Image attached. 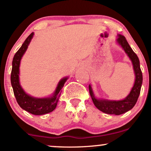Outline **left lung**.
<instances>
[{
  "label": "left lung",
  "mask_w": 151,
  "mask_h": 151,
  "mask_svg": "<svg viewBox=\"0 0 151 151\" xmlns=\"http://www.w3.org/2000/svg\"><path fill=\"white\" fill-rule=\"evenodd\" d=\"M116 43L121 46L130 60L131 61L135 74V82L130 93L122 100H115L105 98H99L94 93L91 84H89V91L94 105L98 110L109 115H119L130 110L136 104L140 93L141 86L143 84V74L140 67V61L132 48L129 45L124 36L117 34Z\"/></svg>",
  "instance_id": "8db88e82"
}]
</instances>
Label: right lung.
Masks as SVG:
<instances>
[{
	"mask_svg": "<svg viewBox=\"0 0 151 151\" xmlns=\"http://www.w3.org/2000/svg\"><path fill=\"white\" fill-rule=\"evenodd\" d=\"M34 33L32 32L26 38L22 46L15 54L12 62V70L11 74V82L16 101L23 110L36 115L49 113L55 110L62 91L61 89L69 77H63L58 82L57 87L51 95L45 97H36L26 93L20 83V64L23 56L27 50L33 39Z\"/></svg>",
	"mask_w": 151,
	"mask_h": 151,
	"instance_id": "add662e5",
	"label": "right lung"
}]
</instances>
